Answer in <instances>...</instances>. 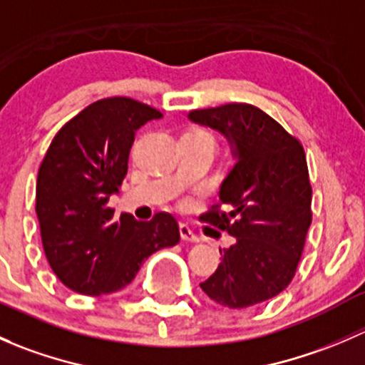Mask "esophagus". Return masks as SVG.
<instances>
[{"label":"esophagus","mask_w":365,"mask_h":365,"mask_svg":"<svg viewBox=\"0 0 365 365\" xmlns=\"http://www.w3.org/2000/svg\"><path fill=\"white\" fill-rule=\"evenodd\" d=\"M180 235H182V238L183 240H187V242H200L201 238L197 237L196 233H194L192 230H190L189 226H187V224H180Z\"/></svg>","instance_id":"obj_1"}]
</instances>
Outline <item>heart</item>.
Returning <instances> with one entry per match:
<instances>
[{"instance_id": "1", "label": "heart", "mask_w": 365, "mask_h": 365, "mask_svg": "<svg viewBox=\"0 0 365 365\" xmlns=\"http://www.w3.org/2000/svg\"><path fill=\"white\" fill-rule=\"evenodd\" d=\"M190 134H201V135H208V138H212V135H210L206 130H203V128H194V130H190Z\"/></svg>"}]
</instances>
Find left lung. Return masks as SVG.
Here are the masks:
<instances>
[{
	"mask_svg": "<svg viewBox=\"0 0 365 365\" xmlns=\"http://www.w3.org/2000/svg\"><path fill=\"white\" fill-rule=\"evenodd\" d=\"M189 118L222 132L237 164L220 185L206 222L235 237L220 264L201 282L217 304L244 309L288 288L312 220V187L300 139L245 102L194 109Z\"/></svg>",
	"mask_w": 365,
	"mask_h": 365,
	"instance_id": "left-lung-1",
	"label": "left lung"
}]
</instances>
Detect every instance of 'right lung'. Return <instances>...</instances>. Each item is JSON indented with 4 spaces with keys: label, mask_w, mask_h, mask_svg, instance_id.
<instances>
[{
    "label": "right lung",
    "mask_w": 365,
    "mask_h": 365,
    "mask_svg": "<svg viewBox=\"0 0 365 365\" xmlns=\"http://www.w3.org/2000/svg\"><path fill=\"white\" fill-rule=\"evenodd\" d=\"M162 113L128 97L93 102L51 141L36 176L35 210L43 252L67 288L98 297L134 281L148 256L180 240L178 222L159 212L143 222L108 201L123 182L135 132Z\"/></svg>",
    "instance_id": "right-lung-1"
}]
</instances>
